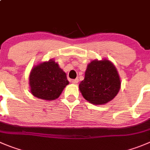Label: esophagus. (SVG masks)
<instances>
[{
	"mask_svg": "<svg viewBox=\"0 0 150 150\" xmlns=\"http://www.w3.org/2000/svg\"><path fill=\"white\" fill-rule=\"evenodd\" d=\"M72 83H74V84H76V83H78V79L72 80Z\"/></svg>",
	"mask_w": 150,
	"mask_h": 150,
	"instance_id": "1",
	"label": "esophagus"
}]
</instances>
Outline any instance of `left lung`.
I'll return each instance as SVG.
<instances>
[{
    "label": "left lung",
    "instance_id": "8db88e82",
    "mask_svg": "<svg viewBox=\"0 0 150 150\" xmlns=\"http://www.w3.org/2000/svg\"><path fill=\"white\" fill-rule=\"evenodd\" d=\"M121 84V78L114 64L107 59H96L87 65L79 90L90 103L101 105L111 101L117 96Z\"/></svg>",
    "mask_w": 150,
    "mask_h": 150
}]
</instances>
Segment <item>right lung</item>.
I'll return each instance as SVG.
<instances>
[{
  "label": "right lung",
  "mask_w": 150,
  "mask_h": 150,
  "mask_svg": "<svg viewBox=\"0 0 150 150\" xmlns=\"http://www.w3.org/2000/svg\"><path fill=\"white\" fill-rule=\"evenodd\" d=\"M69 83L66 73L53 59L34 66L29 73L31 93L42 100L57 99Z\"/></svg>",
  "instance_id": "add662e5"
}]
</instances>
